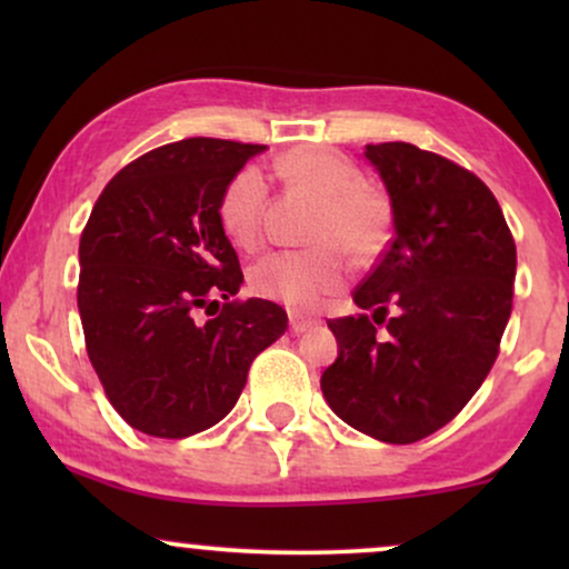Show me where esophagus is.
Masks as SVG:
<instances>
[{"label":"esophagus","mask_w":569,"mask_h":569,"mask_svg":"<svg viewBox=\"0 0 569 569\" xmlns=\"http://www.w3.org/2000/svg\"><path fill=\"white\" fill-rule=\"evenodd\" d=\"M289 326H291L293 335H302V331L312 329V326H318V318L302 316V312H289Z\"/></svg>","instance_id":"1"}]
</instances>
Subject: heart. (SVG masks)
Here are the masks:
<instances>
[{"label": "heart", "mask_w": 569, "mask_h": 569, "mask_svg": "<svg viewBox=\"0 0 569 569\" xmlns=\"http://www.w3.org/2000/svg\"><path fill=\"white\" fill-rule=\"evenodd\" d=\"M283 184L318 194L312 208L307 248H286L259 259L248 283L259 297L289 307H316L337 291L348 276V251L358 262H371L393 234V202L380 187L363 181L358 168L326 147H293L276 162ZM270 187L257 166L234 171L219 194L221 232L238 248L259 246L264 232Z\"/></svg>", "instance_id": "heart-1"}]
</instances>
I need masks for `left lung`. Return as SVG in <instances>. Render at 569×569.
Wrapping results in <instances>:
<instances>
[{"label":"left lung","mask_w":569,"mask_h":569,"mask_svg":"<svg viewBox=\"0 0 569 569\" xmlns=\"http://www.w3.org/2000/svg\"><path fill=\"white\" fill-rule=\"evenodd\" d=\"M363 154L393 202L396 234L352 291L361 312L329 321L339 352L321 390L361 433L415 443L455 420L487 380L511 318L516 243L468 168L403 141L369 143Z\"/></svg>","instance_id":"1"}]
</instances>
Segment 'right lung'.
<instances>
[{"mask_svg": "<svg viewBox=\"0 0 569 569\" xmlns=\"http://www.w3.org/2000/svg\"><path fill=\"white\" fill-rule=\"evenodd\" d=\"M262 149L224 139L152 149L103 187L84 224V348L109 403L141 433L187 439L224 420L253 358L289 326L276 302L234 299L243 272L219 224L221 189Z\"/></svg>", "mask_w": 569, "mask_h": 569, "instance_id": "1", "label": "right lung"}]
</instances>
